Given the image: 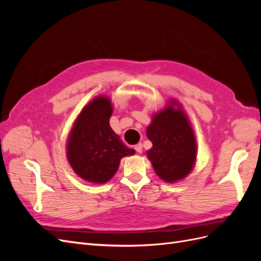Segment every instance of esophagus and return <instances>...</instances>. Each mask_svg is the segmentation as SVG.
I'll use <instances>...</instances> for the list:
<instances>
[{
	"label": "esophagus",
	"instance_id": "34e87169",
	"mask_svg": "<svg viewBox=\"0 0 261 261\" xmlns=\"http://www.w3.org/2000/svg\"><path fill=\"white\" fill-rule=\"evenodd\" d=\"M134 149L136 150V152L141 153V151H143V145H141V144H137V145H135V147H134Z\"/></svg>",
	"mask_w": 261,
	"mask_h": 261
}]
</instances>
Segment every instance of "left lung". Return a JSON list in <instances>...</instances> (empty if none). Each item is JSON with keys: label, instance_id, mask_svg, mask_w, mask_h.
<instances>
[{"label": "left lung", "instance_id": "left-lung-1", "mask_svg": "<svg viewBox=\"0 0 261 261\" xmlns=\"http://www.w3.org/2000/svg\"><path fill=\"white\" fill-rule=\"evenodd\" d=\"M147 137L152 143L147 151L148 159L161 179L174 183L191 173L197 155L196 138L178 102L171 100L167 108L153 115Z\"/></svg>", "mask_w": 261, "mask_h": 261}]
</instances>
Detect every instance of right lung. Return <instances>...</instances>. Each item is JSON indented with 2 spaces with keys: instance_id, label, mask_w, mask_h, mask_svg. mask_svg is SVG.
<instances>
[{
  "instance_id": "right-lung-1",
  "label": "right lung",
  "mask_w": 261,
  "mask_h": 261,
  "mask_svg": "<svg viewBox=\"0 0 261 261\" xmlns=\"http://www.w3.org/2000/svg\"><path fill=\"white\" fill-rule=\"evenodd\" d=\"M112 112L108 97L94 98L82 110L68 136L66 154L70 167L91 183H107L115 174L122 158L135 153L110 126Z\"/></svg>"
}]
</instances>
